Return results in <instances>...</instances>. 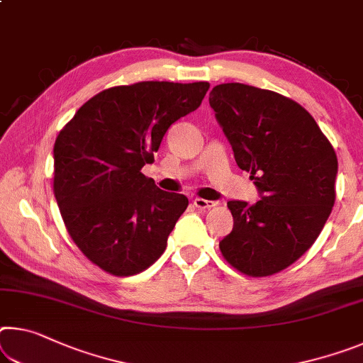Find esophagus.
<instances>
[{
  "mask_svg": "<svg viewBox=\"0 0 363 363\" xmlns=\"http://www.w3.org/2000/svg\"><path fill=\"white\" fill-rule=\"evenodd\" d=\"M215 205L216 203L211 202V200H205V199H195L194 200V206H197L199 210H210Z\"/></svg>",
  "mask_w": 363,
  "mask_h": 363,
  "instance_id": "esophagus-1",
  "label": "esophagus"
}]
</instances>
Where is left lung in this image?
Returning a JSON list of instances; mask_svg holds the SVG:
<instances>
[{
	"label": "left lung",
	"instance_id": "obj_1",
	"mask_svg": "<svg viewBox=\"0 0 363 363\" xmlns=\"http://www.w3.org/2000/svg\"><path fill=\"white\" fill-rule=\"evenodd\" d=\"M210 106L250 172L262 200L228 202L234 228L220 242L231 267L272 276L313 245L335 205L336 152L306 108L276 91L231 82L216 85Z\"/></svg>",
	"mask_w": 363,
	"mask_h": 363
}]
</instances>
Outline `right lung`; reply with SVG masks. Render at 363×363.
<instances>
[{
    "label": "right lung",
    "instance_id": "right-lung-1",
    "mask_svg": "<svg viewBox=\"0 0 363 363\" xmlns=\"http://www.w3.org/2000/svg\"><path fill=\"white\" fill-rule=\"evenodd\" d=\"M208 89L158 80L118 85L91 96L57 134L56 202L74 244L103 272L134 276L164 252L189 200L161 191L142 168Z\"/></svg>",
    "mask_w": 363,
    "mask_h": 363
}]
</instances>
